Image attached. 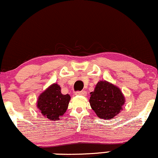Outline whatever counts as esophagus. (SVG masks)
Listing matches in <instances>:
<instances>
[{
	"instance_id": "obj_1",
	"label": "esophagus",
	"mask_w": 158,
	"mask_h": 158,
	"mask_svg": "<svg viewBox=\"0 0 158 158\" xmlns=\"http://www.w3.org/2000/svg\"><path fill=\"white\" fill-rule=\"evenodd\" d=\"M76 95H82V96H86V91H78V92H75Z\"/></svg>"
}]
</instances>
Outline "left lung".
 Returning <instances> with one entry per match:
<instances>
[{"label": "left lung", "mask_w": 158, "mask_h": 158, "mask_svg": "<svg viewBox=\"0 0 158 158\" xmlns=\"http://www.w3.org/2000/svg\"><path fill=\"white\" fill-rule=\"evenodd\" d=\"M90 94L91 107L101 119H112L119 114L125 103L120 89L106 81H100Z\"/></svg>", "instance_id": "1"}]
</instances>
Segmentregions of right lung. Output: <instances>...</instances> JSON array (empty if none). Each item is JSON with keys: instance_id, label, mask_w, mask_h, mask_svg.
<instances>
[{"instance_id": "1", "label": "right lung", "mask_w": 158, "mask_h": 158, "mask_svg": "<svg viewBox=\"0 0 158 158\" xmlns=\"http://www.w3.org/2000/svg\"><path fill=\"white\" fill-rule=\"evenodd\" d=\"M70 99L69 94H63L60 86L53 83L39 95L37 107L46 118L57 120L66 112Z\"/></svg>"}]
</instances>
